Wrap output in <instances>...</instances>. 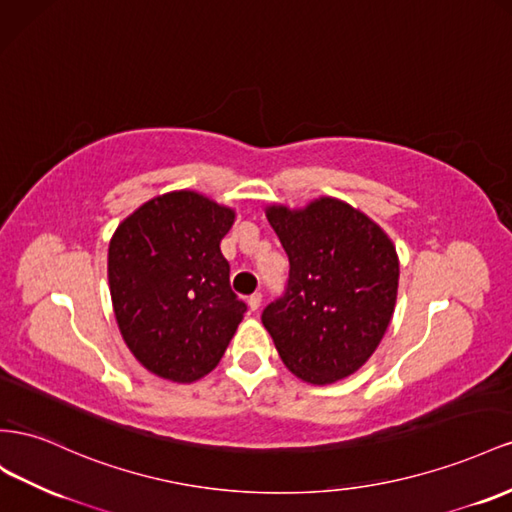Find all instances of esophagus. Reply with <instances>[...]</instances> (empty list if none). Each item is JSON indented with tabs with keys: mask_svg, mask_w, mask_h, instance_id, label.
<instances>
[{
	"mask_svg": "<svg viewBox=\"0 0 512 512\" xmlns=\"http://www.w3.org/2000/svg\"><path fill=\"white\" fill-rule=\"evenodd\" d=\"M260 303H262V295L260 293H254V295L247 297V306H250L252 310H258Z\"/></svg>",
	"mask_w": 512,
	"mask_h": 512,
	"instance_id": "1",
	"label": "esophagus"
}]
</instances>
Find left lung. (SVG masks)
I'll return each instance as SVG.
<instances>
[{"label": "left lung", "instance_id": "8db88e82", "mask_svg": "<svg viewBox=\"0 0 512 512\" xmlns=\"http://www.w3.org/2000/svg\"><path fill=\"white\" fill-rule=\"evenodd\" d=\"M290 260L286 295L262 312L282 362L301 381L329 385L377 351L398 295L396 247L355 206L319 196L299 209L269 204Z\"/></svg>", "mask_w": 512, "mask_h": 512}]
</instances>
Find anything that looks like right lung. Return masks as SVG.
I'll use <instances>...</instances> for the list:
<instances>
[{
	"label": "right lung",
	"mask_w": 512,
	"mask_h": 512,
	"mask_svg": "<svg viewBox=\"0 0 512 512\" xmlns=\"http://www.w3.org/2000/svg\"><path fill=\"white\" fill-rule=\"evenodd\" d=\"M237 211L178 189L124 217L107 278L124 344L148 372L193 383L219 364L247 310L230 288L222 239Z\"/></svg>",
	"instance_id": "obj_1"
}]
</instances>
